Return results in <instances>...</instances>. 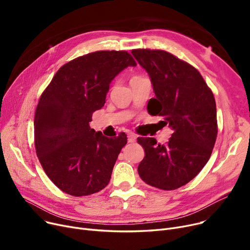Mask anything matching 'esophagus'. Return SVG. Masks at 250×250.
<instances>
[{
    "mask_svg": "<svg viewBox=\"0 0 250 250\" xmlns=\"http://www.w3.org/2000/svg\"><path fill=\"white\" fill-rule=\"evenodd\" d=\"M136 140H137V136L136 135H134L132 133L127 134V141H128V143H134V142H136Z\"/></svg>",
    "mask_w": 250,
    "mask_h": 250,
    "instance_id": "obj_1",
    "label": "esophagus"
}]
</instances>
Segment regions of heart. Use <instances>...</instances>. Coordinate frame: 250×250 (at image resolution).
Segmentation results:
<instances>
[{"instance_id": "obj_1", "label": "heart", "mask_w": 250, "mask_h": 250, "mask_svg": "<svg viewBox=\"0 0 250 250\" xmlns=\"http://www.w3.org/2000/svg\"><path fill=\"white\" fill-rule=\"evenodd\" d=\"M136 77H137V76H136Z\"/></svg>"}]
</instances>
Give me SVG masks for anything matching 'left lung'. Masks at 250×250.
Masks as SVG:
<instances>
[{"mask_svg": "<svg viewBox=\"0 0 250 250\" xmlns=\"http://www.w3.org/2000/svg\"><path fill=\"white\" fill-rule=\"evenodd\" d=\"M132 54L151 79L156 96L149 101L151 114L162 116L173 130L164 145L154 138L138 139L145 150L138 172L149 186L176 189L198 175L211 157L218 133L215 97L198 70L169 52Z\"/></svg>", "mask_w": 250, "mask_h": 250, "instance_id": "8db88e82", "label": "left lung"}]
</instances>
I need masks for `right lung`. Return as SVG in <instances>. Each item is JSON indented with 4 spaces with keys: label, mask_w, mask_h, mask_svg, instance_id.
Masks as SVG:
<instances>
[{
    "label": "right lung",
    "mask_w": 250,
    "mask_h": 250,
    "mask_svg": "<svg viewBox=\"0 0 250 250\" xmlns=\"http://www.w3.org/2000/svg\"><path fill=\"white\" fill-rule=\"evenodd\" d=\"M137 62L124 50H100L79 57L56 73L34 115V145L44 172L65 193H95L108 185L125 133L109 139L91 128L109 84Z\"/></svg>",
    "instance_id": "add662e5"
}]
</instances>
